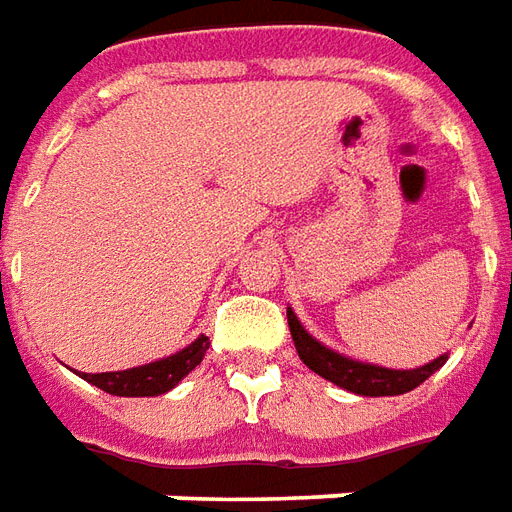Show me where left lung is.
I'll return each instance as SVG.
<instances>
[{
  "label": "left lung",
  "instance_id": "obj_1",
  "mask_svg": "<svg viewBox=\"0 0 512 512\" xmlns=\"http://www.w3.org/2000/svg\"><path fill=\"white\" fill-rule=\"evenodd\" d=\"M288 326L290 334H293V343H296V351H299L301 356V362L310 367L312 373H318V376L326 378V381L343 386L348 392H356V395H403V392L417 389L425 378L433 376V373L447 362V356H439V359H433V362L417 367V370H389V367L356 362V359H348V356L337 354L332 348L321 345L307 329H304V326H301V321L296 318V312L290 310V307Z\"/></svg>",
  "mask_w": 512,
  "mask_h": 512
}]
</instances>
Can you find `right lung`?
<instances>
[{"label":"right lung","mask_w":512,"mask_h":512,"mask_svg":"<svg viewBox=\"0 0 512 512\" xmlns=\"http://www.w3.org/2000/svg\"><path fill=\"white\" fill-rule=\"evenodd\" d=\"M208 345H211L208 337L200 334L194 343L186 345L178 354L167 356V359H158V362H150V365L142 367H131V370H117V373H84V381H90L98 389L117 397L164 395L200 365Z\"/></svg>","instance_id":"add662e5"}]
</instances>
